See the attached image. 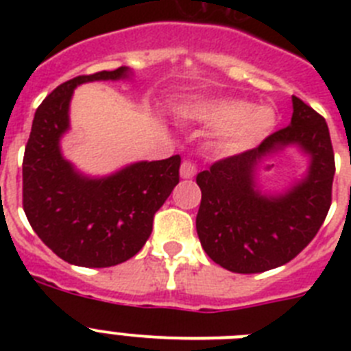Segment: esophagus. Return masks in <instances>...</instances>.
Masks as SVG:
<instances>
[{
  "mask_svg": "<svg viewBox=\"0 0 351 351\" xmlns=\"http://www.w3.org/2000/svg\"><path fill=\"white\" fill-rule=\"evenodd\" d=\"M197 173V167H195L193 161L184 160L181 163V178L182 179H191Z\"/></svg>",
  "mask_w": 351,
  "mask_h": 351,
  "instance_id": "34e87169",
  "label": "esophagus"
}]
</instances>
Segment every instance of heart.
I'll use <instances>...</instances> for the list:
<instances>
[{
	"label": "heart",
	"mask_w": 351,
	"mask_h": 351,
	"mask_svg": "<svg viewBox=\"0 0 351 351\" xmlns=\"http://www.w3.org/2000/svg\"><path fill=\"white\" fill-rule=\"evenodd\" d=\"M190 116L210 126L223 128L219 147L226 153H241L255 147L267 137L276 125V114L265 105L244 100H204L190 107Z\"/></svg>",
	"instance_id": "heart-1"
}]
</instances>
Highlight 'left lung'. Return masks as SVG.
I'll return each instance as SVG.
<instances>
[{
    "label": "left lung",
    "mask_w": 351,
    "mask_h": 351,
    "mask_svg": "<svg viewBox=\"0 0 351 351\" xmlns=\"http://www.w3.org/2000/svg\"><path fill=\"white\" fill-rule=\"evenodd\" d=\"M291 123L244 153L214 161L197 176L202 200L197 234L209 258L239 274H255L295 258L324 225L336 172L328 126L320 114L291 96ZM299 145L312 156L308 176L280 197L256 190L254 170L263 156Z\"/></svg>",
    "instance_id": "1"
}]
</instances>
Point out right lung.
<instances>
[{
  "label": "right lung",
  "instance_id": "1",
  "mask_svg": "<svg viewBox=\"0 0 351 351\" xmlns=\"http://www.w3.org/2000/svg\"><path fill=\"white\" fill-rule=\"evenodd\" d=\"M128 77V68L79 75L36 108L23 160V207L31 228L64 262L112 267L135 256L153 219L179 182L181 156L138 161L101 179L73 170L60 151L73 89L91 80Z\"/></svg>",
  "mask_w": 351,
  "mask_h": 351
}]
</instances>
